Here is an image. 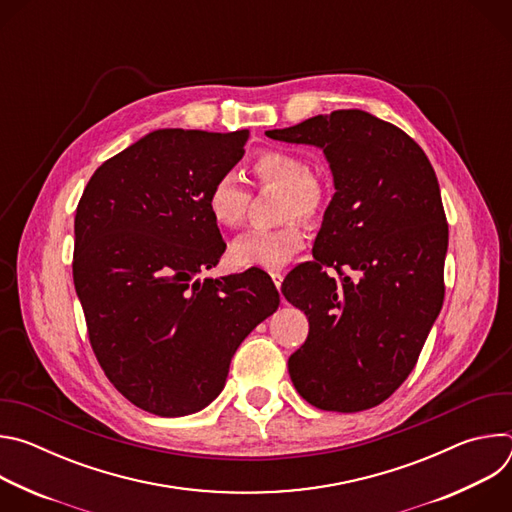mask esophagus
<instances>
[{"label":"esophagus","instance_id":"1","mask_svg":"<svg viewBox=\"0 0 512 512\" xmlns=\"http://www.w3.org/2000/svg\"><path fill=\"white\" fill-rule=\"evenodd\" d=\"M271 279H273V283H275V287H277V291L281 289V283H283V275L281 273H271Z\"/></svg>","mask_w":512,"mask_h":512}]
</instances>
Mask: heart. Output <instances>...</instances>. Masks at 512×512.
<instances>
[{"label":"heart","instance_id":"1","mask_svg":"<svg viewBox=\"0 0 512 512\" xmlns=\"http://www.w3.org/2000/svg\"><path fill=\"white\" fill-rule=\"evenodd\" d=\"M255 178L265 186L283 190L281 221H289L275 231H251L237 237L229 249L233 265L249 269L279 271L294 259L306 245V231L300 221H316L324 194L320 184L314 180L310 164L289 152L269 150L253 162ZM249 206V190L233 174L225 172L218 176L206 192V208L212 221L223 229H235L243 223Z\"/></svg>","mask_w":512,"mask_h":512}]
</instances>
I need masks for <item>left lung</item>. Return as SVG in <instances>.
<instances>
[{"instance_id": "8db88e82", "label": "left lung", "mask_w": 512, "mask_h": 512, "mask_svg": "<svg viewBox=\"0 0 512 512\" xmlns=\"http://www.w3.org/2000/svg\"><path fill=\"white\" fill-rule=\"evenodd\" d=\"M265 135L320 148L336 190L314 261L281 287L310 322L306 342L287 360L291 383L324 411L371 409L409 377L444 304L448 223L440 184L405 131L360 109ZM328 266L359 277L342 274L338 282Z\"/></svg>"}]
</instances>
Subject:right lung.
<instances>
[{
	"label": "right lung",
	"mask_w": 512,
	"mask_h": 512,
	"mask_svg": "<svg viewBox=\"0 0 512 512\" xmlns=\"http://www.w3.org/2000/svg\"><path fill=\"white\" fill-rule=\"evenodd\" d=\"M249 131L158 129L91 176L75 216L72 279L113 387L160 417L204 409L231 358L279 306L265 271L196 279L225 253L206 208Z\"/></svg>",
	"instance_id": "obj_1"
}]
</instances>
